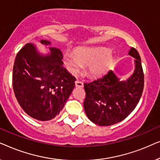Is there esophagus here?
Returning a JSON list of instances; mask_svg holds the SVG:
<instances>
[{"label": "esophagus", "instance_id": "obj_1", "mask_svg": "<svg viewBox=\"0 0 160 160\" xmlns=\"http://www.w3.org/2000/svg\"><path fill=\"white\" fill-rule=\"evenodd\" d=\"M75 84H76V87H83V86H84V83L80 80H76L75 82Z\"/></svg>", "mask_w": 160, "mask_h": 160}]
</instances>
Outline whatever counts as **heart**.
Instances as JSON below:
<instances>
[{"instance_id": "heart-1", "label": "heart", "mask_w": 160, "mask_h": 160, "mask_svg": "<svg viewBox=\"0 0 160 160\" xmlns=\"http://www.w3.org/2000/svg\"><path fill=\"white\" fill-rule=\"evenodd\" d=\"M113 61L111 50L105 47H79L75 54L66 53L64 62L68 69L75 74L83 68L89 65V71L93 76H100L106 73Z\"/></svg>"}]
</instances>
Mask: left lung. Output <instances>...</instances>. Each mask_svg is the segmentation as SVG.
I'll use <instances>...</instances> for the list:
<instances>
[{
  "label": "left lung",
  "mask_w": 160,
  "mask_h": 160,
  "mask_svg": "<svg viewBox=\"0 0 160 160\" xmlns=\"http://www.w3.org/2000/svg\"><path fill=\"white\" fill-rule=\"evenodd\" d=\"M129 54L135 60L134 73L120 82L112 71L101 78L84 83V108L87 117L100 126H109L125 119L138 103L144 86L141 60L135 48Z\"/></svg>",
  "instance_id": "obj_1"
}]
</instances>
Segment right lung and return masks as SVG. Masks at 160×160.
<instances>
[{
	"mask_svg": "<svg viewBox=\"0 0 160 160\" xmlns=\"http://www.w3.org/2000/svg\"><path fill=\"white\" fill-rule=\"evenodd\" d=\"M43 44L49 41L41 40ZM51 54L41 56L32 43L17 54L12 84L15 97L24 111L38 121L57 117L64 107L76 78L63 67L62 52L49 48Z\"/></svg>",
	"mask_w": 160,
	"mask_h": 160,
	"instance_id": "obj_1",
	"label": "right lung"
}]
</instances>
